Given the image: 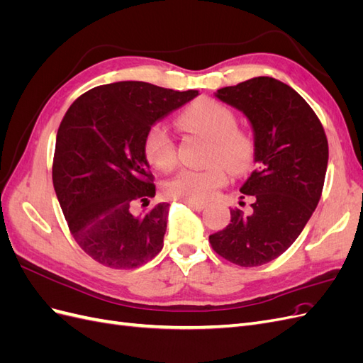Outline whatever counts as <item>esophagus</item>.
Listing matches in <instances>:
<instances>
[{
  "label": "esophagus",
  "instance_id": "obj_1",
  "mask_svg": "<svg viewBox=\"0 0 363 363\" xmlns=\"http://www.w3.org/2000/svg\"><path fill=\"white\" fill-rule=\"evenodd\" d=\"M186 204H188L191 208H194V211H196V212H201L203 208L206 207L204 204H200V203H186Z\"/></svg>",
  "mask_w": 363,
  "mask_h": 363
}]
</instances>
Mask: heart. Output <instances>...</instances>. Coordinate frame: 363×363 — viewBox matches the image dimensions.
<instances>
[{"label":"heart","instance_id":"b5f03b06","mask_svg":"<svg viewBox=\"0 0 363 363\" xmlns=\"http://www.w3.org/2000/svg\"><path fill=\"white\" fill-rule=\"evenodd\" d=\"M179 124L208 139L206 169H183L164 184V194L184 203H206L227 183L228 172H245L255 159V139L247 130L236 127L232 108L211 98L192 103L179 115ZM148 162L160 171H171L177 163L175 140L167 125L152 124L144 139Z\"/></svg>","mask_w":363,"mask_h":363}]
</instances>
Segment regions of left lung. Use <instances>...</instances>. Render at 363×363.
<instances>
[{"label":"left lung","mask_w":363,"mask_h":363,"mask_svg":"<svg viewBox=\"0 0 363 363\" xmlns=\"http://www.w3.org/2000/svg\"><path fill=\"white\" fill-rule=\"evenodd\" d=\"M236 107L255 131V162L240 192L252 212L232 208L230 224L208 236L212 248L239 267H260L300 236L321 199L328 144L321 121L304 98L272 77H256L215 94Z\"/></svg>","instance_id":"8db88e82"}]
</instances>
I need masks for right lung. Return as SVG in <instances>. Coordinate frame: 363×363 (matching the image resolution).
Here are the masks:
<instances>
[{
    "instance_id": "add662e5",
    "label": "right lung",
    "mask_w": 363,
    "mask_h": 363,
    "mask_svg": "<svg viewBox=\"0 0 363 363\" xmlns=\"http://www.w3.org/2000/svg\"><path fill=\"white\" fill-rule=\"evenodd\" d=\"M196 95L118 82L84 92L65 113L52 160L54 191L75 242L101 265L138 268L163 248L169 204L133 213L156 195L144 139L156 121Z\"/></svg>"
}]
</instances>
